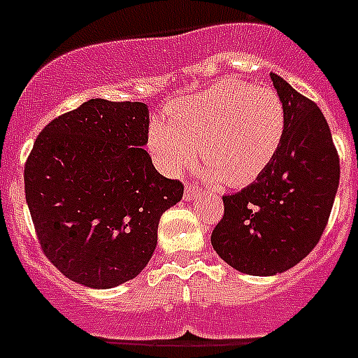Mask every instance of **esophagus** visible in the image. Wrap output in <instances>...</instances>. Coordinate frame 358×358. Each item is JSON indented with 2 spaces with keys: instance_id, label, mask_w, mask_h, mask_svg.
Segmentation results:
<instances>
[{
  "instance_id": "34e87169",
  "label": "esophagus",
  "mask_w": 358,
  "mask_h": 358,
  "mask_svg": "<svg viewBox=\"0 0 358 358\" xmlns=\"http://www.w3.org/2000/svg\"><path fill=\"white\" fill-rule=\"evenodd\" d=\"M197 195H202V189L197 188L194 182H188V185L185 186V201H192V199L197 197Z\"/></svg>"
}]
</instances>
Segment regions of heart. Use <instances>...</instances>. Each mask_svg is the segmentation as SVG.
<instances>
[{
  "label": "heart",
  "instance_id": "1",
  "mask_svg": "<svg viewBox=\"0 0 358 358\" xmlns=\"http://www.w3.org/2000/svg\"><path fill=\"white\" fill-rule=\"evenodd\" d=\"M280 94L267 85L220 80L182 98L148 129V150L164 173L177 176L197 157L210 179L231 186L256 181L273 163L285 136Z\"/></svg>",
  "mask_w": 358,
  "mask_h": 358
}]
</instances>
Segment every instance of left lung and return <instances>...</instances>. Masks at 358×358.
<instances>
[{
  "label": "left lung",
  "instance_id": "8db88e82",
  "mask_svg": "<svg viewBox=\"0 0 358 358\" xmlns=\"http://www.w3.org/2000/svg\"><path fill=\"white\" fill-rule=\"evenodd\" d=\"M287 127L268 169L252 185L224 195V217L211 245L233 268L274 276L317 245L339 188V156L327 118L315 102L274 73Z\"/></svg>",
  "mask_w": 358,
  "mask_h": 358
}]
</instances>
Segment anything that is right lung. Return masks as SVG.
Listing matches in <instances>:
<instances>
[{
  "mask_svg": "<svg viewBox=\"0 0 358 358\" xmlns=\"http://www.w3.org/2000/svg\"><path fill=\"white\" fill-rule=\"evenodd\" d=\"M148 107L91 98L52 120L24 164V194L41 249L91 289L132 280L156 251L159 218L185 186L152 164Z\"/></svg>",
  "mask_w": 358,
  "mask_h": 358,
  "instance_id": "1",
  "label": "right lung"
}]
</instances>
